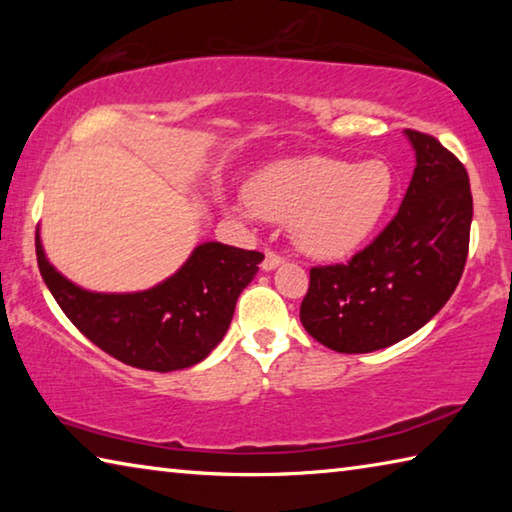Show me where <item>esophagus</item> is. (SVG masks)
Masks as SVG:
<instances>
[{
	"label": "esophagus",
	"instance_id": "1",
	"mask_svg": "<svg viewBox=\"0 0 512 512\" xmlns=\"http://www.w3.org/2000/svg\"><path fill=\"white\" fill-rule=\"evenodd\" d=\"M284 262V257L280 253H275V250L268 248L264 253V262H262V268L264 271H273V268H277Z\"/></svg>",
	"mask_w": 512,
	"mask_h": 512
}]
</instances>
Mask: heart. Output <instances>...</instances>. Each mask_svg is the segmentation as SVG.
<instances>
[{"instance_id":"b5f03b06","label":"heart","mask_w":512,"mask_h":512,"mask_svg":"<svg viewBox=\"0 0 512 512\" xmlns=\"http://www.w3.org/2000/svg\"><path fill=\"white\" fill-rule=\"evenodd\" d=\"M386 162L305 155L275 162L248 185L246 214L291 223L309 255L343 259L366 244L393 198Z\"/></svg>"}]
</instances>
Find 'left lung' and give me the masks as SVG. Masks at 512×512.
Here are the masks:
<instances>
[{
	"label": "left lung",
	"instance_id": "obj_1",
	"mask_svg": "<svg viewBox=\"0 0 512 512\" xmlns=\"http://www.w3.org/2000/svg\"><path fill=\"white\" fill-rule=\"evenodd\" d=\"M413 178L400 210L345 264L311 266L300 320L311 339L363 354L406 339L445 307L470 250L472 192L463 162L411 131Z\"/></svg>",
	"mask_w": 512,
	"mask_h": 512
}]
</instances>
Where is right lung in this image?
<instances>
[{"label": "right lung", "mask_w": 512, "mask_h": 512, "mask_svg": "<svg viewBox=\"0 0 512 512\" xmlns=\"http://www.w3.org/2000/svg\"><path fill=\"white\" fill-rule=\"evenodd\" d=\"M42 280L83 336L126 366L171 372L203 361L228 332L239 293L264 255L210 241L167 282L142 293H90L47 262L36 232Z\"/></svg>", "instance_id": "1"}]
</instances>
